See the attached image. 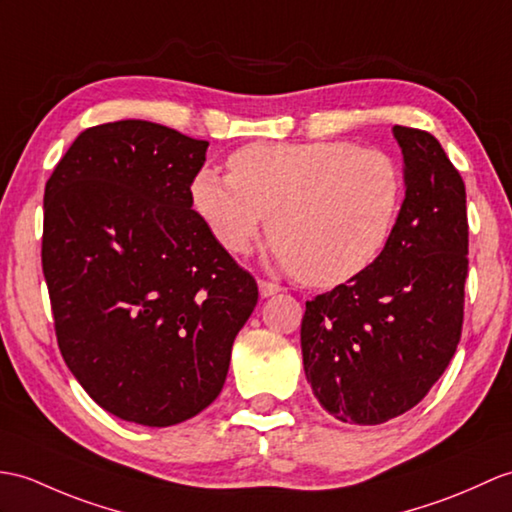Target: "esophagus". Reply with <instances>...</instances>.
<instances>
[{
	"label": "esophagus",
	"instance_id": "1",
	"mask_svg": "<svg viewBox=\"0 0 512 512\" xmlns=\"http://www.w3.org/2000/svg\"><path fill=\"white\" fill-rule=\"evenodd\" d=\"M277 292H281L279 285L270 283V281H259V294H261V299H268V296H275Z\"/></svg>",
	"mask_w": 512,
	"mask_h": 512
}]
</instances>
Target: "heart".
I'll return each instance as SVG.
<instances>
[{
	"instance_id": "b5f03b06",
	"label": "heart",
	"mask_w": 512,
	"mask_h": 512,
	"mask_svg": "<svg viewBox=\"0 0 512 512\" xmlns=\"http://www.w3.org/2000/svg\"><path fill=\"white\" fill-rule=\"evenodd\" d=\"M231 174L202 168L194 209L216 242L244 255L268 224L279 268L316 288H336L371 270L395 237L406 176L392 154L351 141L251 144L229 159Z\"/></svg>"
}]
</instances>
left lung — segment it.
<instances>
[{
  "instance_id": "8db88e82",
  "label": "left lung",
  "mask_w": 512,
  "mask_h": 512,
  "mask_svg": "<svg viewBox=\"0 0 512 512\" xmlns=\"http://www.w3.org/2000/svg\"><path fill=\"white\" fill-rule=\"evenodd\" d=\"M406 202L395 237L362 277L305 303V377L331 417L379 425L430 392L454 358L469 266L467 194L438 139L392 128Z\"/></svg>"
}]
</instances>
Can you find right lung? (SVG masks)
<instances>
[{
    "label": "right lung",
    "mask_w": 512,
    "mask_h": 512,
    "mask_svg": "<svg viewBox=\"0 0 512 512\" xmlns=\"http://www.w3.org/2000/svg\"><path fill=\"white\" fill-rule=\"evenodd\" d=\"M209 141L144 120L87 128L43 200L58 349L117 419L168 427L216 401L257 283L192 209Z\"/></svg>",
    "instance_id": "add662e5"
}]
</instances>
